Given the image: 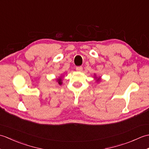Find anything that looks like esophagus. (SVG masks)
<instances>
[{"label":"esophagus","mask_w":149,"mask_h":149,"mask_svg":"<svg viewBox=\"0 0 149 149\" xmlns=\"http://www.w3.org/2000/svg\"><path fill=\"white\" fill-rule=\"evenodd\" d=\"M76 70L78 72H81L83 70V67H82V66H77Z\"/></svg>","instance_id":"esophagus-1"}]
</instances>
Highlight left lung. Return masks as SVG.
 <instances>
[{
  "label": "left lung",
  "instance_id": "1",
  "mask_svg": "<svg viewBox=\"0 0 149 149\" xmlns=\"http://www.w3.org/2000/svg\"><path fill=\"white\" fill-rule=\"evenodd\" d=\"M94 79H95L96 82H97V83H99V82H100L101 81V79H102L100 76V77L99 76V77H97V75L95 74H94Z\"/></svg>",
  "mask_w": 149,
  "mask_h": 149
}]
</instances>
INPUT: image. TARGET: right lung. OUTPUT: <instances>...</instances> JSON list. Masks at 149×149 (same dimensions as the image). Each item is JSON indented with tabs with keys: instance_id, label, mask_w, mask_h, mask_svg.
I'll return each mask as SVG.
<instances>
[{
	"instance_id": "obj_1",
	"label": "right lung",
	"mask_w": 149,
	"mask_h": 149,
	"mask_svg": "<svg viewBox=\"0 0 149 149\" xmlns=\"http://www.w3.org/2000/svg\"><path fill=\"white\" fill-rule=\"evenodd\" d=\"M63 75H60V76L56 79V81L58 82V84L59 85H62L63 84Z\"/></svg>"
}]
</instances>
